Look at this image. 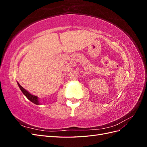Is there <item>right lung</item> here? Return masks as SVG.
<instances>
[{
  "mask_svg": "<svg viewBox=\"0 0 147 147\" xmlns=\"http://www.w3.org/2000/svg\"><path fill=\"white\" fill-rule=\"evenodd\" d=\"M18 86H19V87H20V90H21V91L23 92V93L25 95V96H26V97H27V98H28L29 100H30L31 102H33V103L35 104H36V105H40V103H39L38 101V97H37V96L30 94L28 91H26L24 88H23V87H22V86L20 85V84H19L18 82Z\"/></svg>",
  "mask_w": 147,
  "mask_h": 147,
  "instance_id": "1",
  "label": "right lung"
}]
</instances>
